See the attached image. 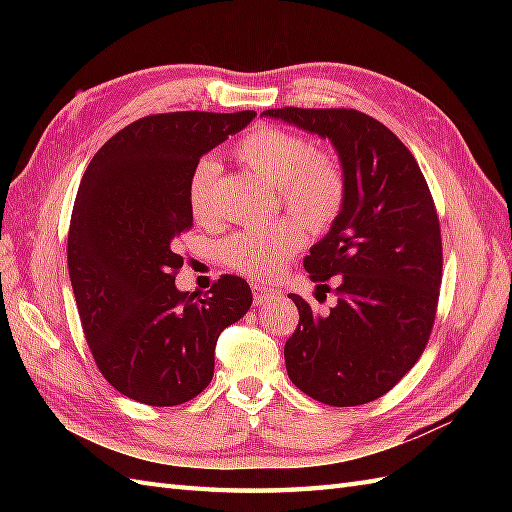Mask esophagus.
I'll return each mask as SVG.
<instances>
[{
  "label": "esophagus",
  "mask_w": 512,
  "mask_h": 512,
  "mask_svg": "<svg viewBox=\"0 0 512 512\" xmlns=\"http://www.w3.org/2000/svg\"><path fill=\"white\" fill-rule=\"evenodd\" d=\"M281 297V290H277L275 286L270 284H259V281H255L253 284V299L257 306H262V303H268L273 299H279Z\"/></svg>",
  "instance_id": "esophagus-1"
}]
</instances>
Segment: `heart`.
Here are the masks:
<instances>
[{
    "label": "heart",
    "instance_id": "obj_1",
    "mask_svg": "<svg viewBox=\"0 0 512 512\" xmlns=\"http://www.w3.org/2000/svg\"><path fill=\"white\" fill-rule=\"evenodd\" d=\"M235 156L279 193L281 204L310 231L328 226L339 213L345 195V176L332 156L314 154L299 134L277 127H257L235 147ZM220 165L213 158L195 162L187 182V200L195 220L213 213V184ZM303 244L301 228L279 220L262 228L233 233L222 244L224 262L244 275H273Z\"/></svg>",
    "mask_w": 512,
    "mask_h": 512
}]
</instances>
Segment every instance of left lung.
I'll return each mask as SVG.
<instances>
[{"label":"left lung","instance_id":"8db88e82","mask_svg":"<svg viewBox=\"0 0 512 512\" xmlns=\"http://www.w3.org/2000/svg\"><path fill=\"white\" fill-rule=\"evenodd\" d=\"M264 118L330 140L345 195L303 266L319 288L336 277V306L314 312L299 295V328L284 347L303 394L332 407L372 402L416 365L442 281L438 213L411 151L356 110H266ZM328 288V286H325Z\"/></svg>","mask_w":512,"mask_h":512}]
</instances>
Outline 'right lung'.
Instances as JSON below:
<instances>
[{
  "label": "right lung",
  "mask_w": 512,
  "mask_h": 512,
  "mask_svg": "<svg viewBox=\"0 0 512 512\" xmlns=\"http://www.w3.org/2000/svg\"><path fill=\"white\" fill-rule=\"evenodd\" d=\"M255 112H173L127 125L96 151L76 193L68 270L85 339L107 383L151 407L209 387L217 336L253 292L224 275L209 295L176 288V239L191 231V169Z\"/></svg>",
  "instance_id": "1"
}]
</instances>
